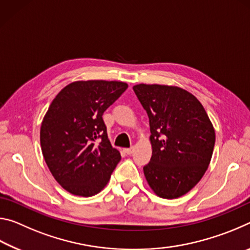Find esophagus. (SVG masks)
I'll return each mask as SVG.
<instances>
[{"label": "esophagus", "instance_id": "1", "mask_svg": "<svg viewBox=\"0 0 250 250\" xmlns=\"http://www.w3.org/2000/svg\"><path fill=\"white\" fill-rule=\"evenodd\" d=\"M125 152L128 155H130V154H132L133 153V147H130V149H125Z\"/></svg>", "mask_w": 250, "mask_h": 250}]
</instances>
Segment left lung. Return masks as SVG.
<instances>
[{
  "label": "left lung",
  "instance_id": "8db88e82",
  "mask_svg": "<svg viewBox=\"0 0 250 250\" xmlns=\"http://www.w3.org/2000/svg\"><path fill=\"white\" fill-rule=\"evenodd\" d=\"M150 122L152 156L143 167L156 195L172 200L201 181L209 166L215 130L204 107L191 92L176 86H133Z\"/></svg>",
  "mask_w": 250,
  "mask_h": 250
}]
</instances>
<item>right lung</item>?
<instances>
[{"mask_svg": "<svg viewBox=\"0 0 250 250\" xmlns=\"http://www.w3.org/2000/svg\"><path fill=\"white\" fill-rule=\"evenodd\" d=\"M128 88L107 80H78L58 92L41 125V147L50 173L74 195L98 194L121 160L110 143L104 112Z\"/></svg>", "mask_w": 250, "mask_h": 250, "instance_id": "right-lung-1", "label": "right lung"}]
</instances>
